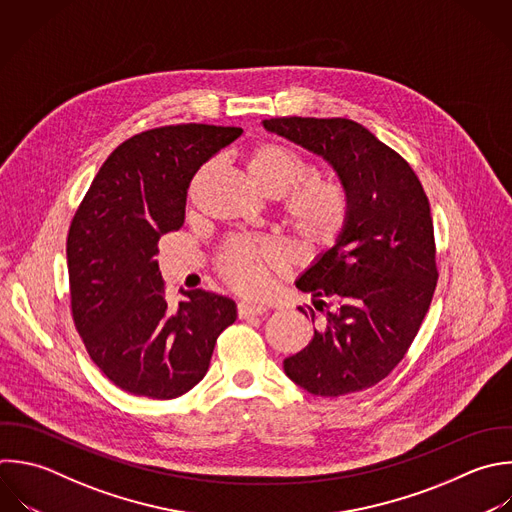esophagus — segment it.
Instances as JSON below:
<instances>
[{"label": "esophagus", "instance_id": "obj_1", "mask_svg": "<svg viewBox=\"0 0 512 512\" xmlns=\"http://www.w3.org/2000/svg\"><path fill=\"white\" fill-rule=\"evenodd\" d=\"M264 312H266V308L262 304H252V302H240L238 304V316L240 318H252V316H260Z\"/></svg>", "mask_w": 512, "mask_h": 512}]
</instances>
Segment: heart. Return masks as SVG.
<instances>
[{
  "label": "heart",
  "instance_id": "obj_1",
  "mask_svg": "<svg viewBox=\"0 0 512 512\" xmlns=\"http://www.w3.org/2000/svg\"><path fill=\"white\" fill-rule=\"evenodd\" d=\"M244 166L252 184L266 196H282V216L294 238L310 252L330 248L348 220V196L342 184L328 176L312 174V164L276 142H260L246 150ZM204 166L192 186H198ZM224 282L248 296L264 294L274 274L290 268L288 250L268 238H234L216 260Z\"/></svg>",
  "mask_w": 512,
  "mask_h": 512
}]
</instances>
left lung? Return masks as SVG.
Returning a JSON list of instances; mask_svg holds the SVG:
<instances>
[{
  "mask_svg": "<svg viewBox=\"0 0 512 512\" xmlns=\"http://www.w3.org/2000/svg\"><path fill=\"white\" fill-rule=\"evenodd\" d=\"M262 124L324 158L348 196L340 238L296 280L326 324L284 360V372L314 396L370 388L404 358L436 288L428 198L408 162L352 120L292 116Z\"/></svg>",
  "mask_w": 512,
  "mask_h": 512,
  "instance_id": "8db88e82",
  "label": "left lung"
}]
</instances>
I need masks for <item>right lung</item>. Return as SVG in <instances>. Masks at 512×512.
<instances>
[{
    "mask_svg": "<svg viewBox=\"0 0 512 512\" xmlns=\"http://www.w3.org/2000/svg\"><path fill=\"white\" fill-rule=\"evenodd\" d=\"M240 134L208 124L136 134L108 156L76 210L68 234L74 324L94 364L130 394L170 400L192 390L236 320L234 300L200 288L168 308L156 254L162 234L184 224L194 174Z\"/></svg>",
    "mask_w": 512,
    "mask_h": 512,
    "instance_id": "1",
    "label": "right lung"
}]
</instances>
